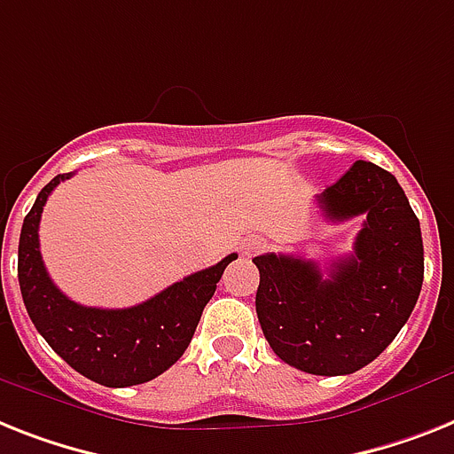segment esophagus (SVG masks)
<instances>
[{"label": "esophagus", "mask_w": 454, "mask_h": 454, "mask_svg": "<svg viewBox=\"0 0 454 454\" xmlns=\"http://www.w3.org/2000/svg\"><path fill=\"white\" fill-rule=\"evenodd\" d=\"M267 248V241L264 239H246V241L239 246V250H241V254H257L262 253V250Z\"/></svg>", "instance_id": "obj_1"}]
</instances>
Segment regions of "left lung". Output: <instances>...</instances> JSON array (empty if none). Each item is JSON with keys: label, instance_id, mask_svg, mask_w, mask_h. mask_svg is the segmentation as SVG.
<instances>
[{"label": "left lung", "instance_id": "obj_1", "mask_svg": "<svg viewBox=\"0 0 454 454\" xmlns=\"http://www.w3.org/2000/svg\"><path fill=\"white\" fill-rule=\"evenodd\" d=\"M329 223L362 215L353 253L329 264L294 254L254 257V309L269 346L313 376H346L383 353L406 325L425 278L420 220L396 178L357 160L317 197Z\"/></svg>", "mask_w": 454, "mask_h": 454}]
</instances>
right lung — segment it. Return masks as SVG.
<instances>
[{
	"mask_svg": "<svg viewBox=\"0 0 454 454\" xmlns=\"http://www.w3.org/2000/svg\"><path fill=\"white\" fill-rule=\"evenodd\" d=\"M71 174L48 183L25 215L18 243V280L25 309L48 346L71 369L106 387L148 383L176 364L200 325L220 276L236 253L215 267L168 286L132 309H92L71 301L48 276L39 250V223L48 194Z\"/></svg>",
	"mask_w": 454,
	"mask_h": 454,
	"instance_id": "add662e5",
	"label": "right lung"
}]
</instances>
